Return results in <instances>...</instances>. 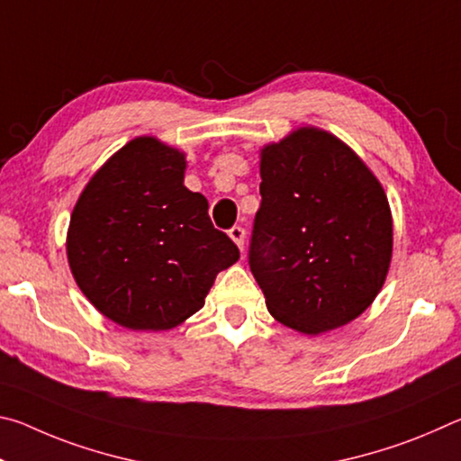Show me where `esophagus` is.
<instances>
[{
    "label": "esophagus",
    "instance_id": "1",
    "mask_svg": "<svg viewBox=\"0 0 461 461\" xmlns=\"http://www.w3.org/2000/svg\"><path fill=\"white\" fill-rule=\"evenodd\" d=\"M230 238L236 241L240 249H244V238H246L244 228H240V225H233V228L230 230Z\"/></svg>",
    "mask_w": 461,
    "mask_h": 461
}]
</instances>
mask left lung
Returning a JSON list of instances; mask_svg holds the SVG:
<instances>
[{
	"mask_svg": "<svg viewBox=\"0 0 461 461\" xmlns=\"http://www.w3.org/2000/svg\"><path fill=\"white\" fill-rule=\"evenodd\" d=\"M260 178L249 270L270 315L305 335L354 321L393 260V213L376 175L331 131L301 126L262 146Z\"/></svg>",
	"mask_w": 461,
	"mask_h": 461,
	"instance_id": "1",
	"label": "left lung"
}]
</instances>
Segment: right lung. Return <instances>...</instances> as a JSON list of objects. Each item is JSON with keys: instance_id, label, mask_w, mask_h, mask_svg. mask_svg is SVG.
<instances>
[{"instance_id": "right-lung-1", "label": "right lung", "mask_w": 461, "mask_h": 461, "mask_svg": "<svg viewBox=\"0 0 461 461\" xmlns=\"http://www.w3.org/2000/svg\"><path fill=\"white\" fill-rule=\"evenodd\" d=\"M186 156L138 136L85 185L67 231L81 293L126 330L167 331L205 305L215 276L240 249L209 220V203L185 186Z\"/></svg>"}]
</instances>
